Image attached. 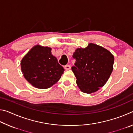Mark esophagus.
Returning a JSON list of instances; mask_svg holds the SVG:
<instances>
[{
	"label": "esophagus",
	"mask_w": 133,
	"mask_h": 133,
	"mask_svg": "<svg viewBox=\"0 0 133 133\" xmlns=\"http://www.w3.org/2000/svg\"><path fill=\"white\" fill-rule=\"evenodd\" d=\"M64 69L66 70H70L71 69V67L70 65H66V66H64Z\"/></svg>",
	"instance_id": "obj_1"
}]
</instances>
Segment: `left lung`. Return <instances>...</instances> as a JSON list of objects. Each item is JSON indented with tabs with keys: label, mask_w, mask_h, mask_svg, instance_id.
<instances>
[{
	"label": "left lung",
	"mask_w": 133,
	"mask_h": 133,
	"mask_svg": "<svg viewBox=\"0 0 133 133\" xmlns=\"http://www.w3.org/2000/svg\"><path fill=\"white\" fill-rule=\"evenodd\" d=\"M73 57L76 62L71 70L81 91L91 94L104 86L113 70L114 57L109 50L90 43L84 49H76Z\"/></svg>",
	"instance_id": "left-lung-1"
}]
</instances>
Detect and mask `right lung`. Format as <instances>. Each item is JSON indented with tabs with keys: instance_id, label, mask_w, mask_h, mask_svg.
<instances>
[{
	"instance_id": "obj_1",
	"label": "right lung",
	"mask_w": 133,
	"mask_h": 133,
	"mask_svg": "<svg viewBox=\"0 0 133 133\" xmlns=\"http://www.w3.org/2000/svg\"><path fill=\"white\" fill-rule=\"evenodd\" d=\"M24 77L33 87L46 89L56 84L64 69L51 54V48L35 45L21 62Z\"/></svg>"
}]
</instances>
